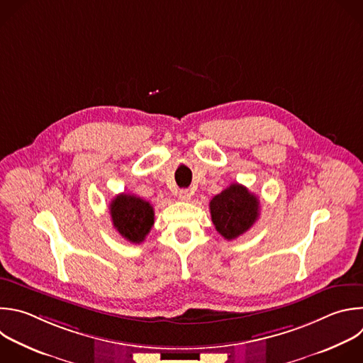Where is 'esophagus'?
<instances>
[{
  "label": "esophagus",
  "instance_id": "obj_1",
  "mask_svg": "<svg viewBox=\"0 0 363 363\" xmlns=\"http://www.w3.org/2000/svg\"><path fill=\"white\" fill-rule=\"evenodd\" d=\"M178 198H179L181 201H184V202H188V201L191 199V192H189V189H181L179 194H178Z\"/></svg>",
  "mask_w": 363,
  "mask_h": 363
}]
</instances>
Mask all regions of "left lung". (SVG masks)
<instances>
[{"label": "left lung", "instance_id": "left-lung-1", "mask_svg": "<svg viewBox=\"0 0 363 363\" xmlns=\"http://www.w3.org/2000/svg\"><path fill=\"white\" fill-rule=\"evenodd\" d=\"M215 229L228 240L245 233L259 216V199L240 184H230L209 202Z\"/></svg>", "mask_w": 363, "mask_h": 363}]
</instances>
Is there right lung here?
Masks as SVG:
<instances>
[{"instance_id": "right-lung-1", "label": "right lung", "mask_w": 363, "mask_h": 363, "mask_svg": "<svg viewBox=\"0 0 363 363\" xmlns=\"http://www.w3.org/2000/svg\"><path fill=\"white\" fill-rule=\"evenodd\" d=\"M113 228L133 244H141L154 225L150 202L130 194H119L109 203Z\"/></svg>"}]
</instances>
